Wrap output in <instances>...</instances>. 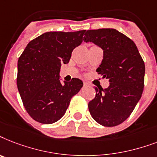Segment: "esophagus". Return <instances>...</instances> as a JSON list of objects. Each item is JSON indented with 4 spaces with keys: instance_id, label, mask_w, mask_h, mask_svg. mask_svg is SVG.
I'll return each mask as SVG.
<instances>
[{
    "instance_id": "esophagus-1",
    "label": "esophagus",
    "mask_w": 157,
    "mask_h": 157,
    "mask_svg": "<svg viewBox=\"0 0 157 157\" xmlns=\"http://www.w3.org/2000/svg\"><path fill=\"white\" fill-rule=\"evenodd\" d=\"M90 86V84H89L88 82H83V86H84V87H86V86Z\"/></svg>"
}]
</instances>
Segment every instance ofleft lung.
Masks as SVG:
<instances>
[{
    "label": "left lung",
    "instance_id": "obj_1",
    "mask_svg": "<svg viewBox=\"0 0 157 157\" xmlns=\"http://www.w3.org/2000/svg\"><path fill=\"white\" fill-rule=\"evenodd\" d=\"M83 40L103 50L96 72L109 81L105 89L96 87V97L88 104L91 117L104 126H115L128 118L142 96L145 65L137 46L112 28L88 30Z\"/></svg>",
    "mask_w": 157,
    "mask_h": 157
}]
</instances>
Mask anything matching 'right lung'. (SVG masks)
<instances>
[{
	"label": "right lung",
	"instance_id": "add662e5",
	"mask_svg": "<svg viewBox=\"0 0 157 157\" xmlns=\"http://www.w3.org/2000/svg\"><path fill=\"white\" fill-rule=\"evenodd\" d=\"M83 31H49L30 41L17 61V86L25 109L38 122L52 124L66 113L72 96L83 82L78 78L61 82L62 64L82 42Z\"/></svg>",
	"mask_w": 157,
	"mask_h": 157
}]
</instances>
